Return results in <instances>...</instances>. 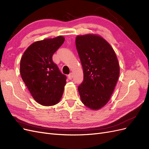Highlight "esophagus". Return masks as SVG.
<instances>
[{"label": "esophagus", "instance_id": "34e87169", "mask_svg": "<svg viewBox=\"0 0 149 149\" xmlns=\"http://www.w3.org/2000/svg\"><path fill=\"white\" fill-rule=\"evenodd\" d=\"M68 77L69 79H71L73 78V74H72V73H70L68 74Z\"/></svg>", "mask_w": 149, "mask_h": 149}]
</instances>
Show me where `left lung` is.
<instances>
[{
    "label": "left lung",
    "mask_w": 149,
    "mask_h": 149,
    "mask_svg": "<svg viewBox=\"0 0 149 149\" xmlns=\"http://www.w3.org/2000/svg\"><path fill=\"white\" fill-rule=\"evenodd\" d=\"M76 47L84 74L78 88L81 100L90 109H100L110 100L118 82V58L109 43L99 35L77 36Z\"/></svg>",
    "instance_id": "obj_1"
}]
</instances>
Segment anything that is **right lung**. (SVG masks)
<instances>
[{"label":"right lung","mask_w":149,"mask_h":149,"mask_svg":"<svg viewBox=\"0 0 149 149\" xmlns=\"http://www.w3.org/2000/svg\"><path fill=\"white\" fill-rule=\"evenodd\" d=\"M65 41L59 36L34 42L24 52L20 60V74L31 96L43 106H53L60 101L66 84L52 57Z\"/></svg>","instance_id":"1"}]
</instances>
